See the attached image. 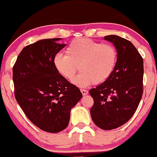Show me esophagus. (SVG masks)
Wrapping results in <instances>:
<instances>
[{
    "instance_id": "esophagus-1",
    "label": "esophagus",
    "mask_w": 157,
    "mask_h": 157,
    "mask_svg": "<svg viewBox=\"0 0 157 157\" xmlns=\"http://www.w3.org/2000/svg\"><path fill=\"white\" fill-rule=\"evenodd\" d=\"M80 91H81V93H82V94L83 95V96H86V95L88 93V91L85 90V89H81Z\"/></svg>"
}]
</instances>
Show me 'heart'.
<instances>
[{"mask_svg":"<svg viewBox=\"0 0 157 157\" xmlns=\"http://www.w3.org/2000/svg\"><path fill=\"white\" fill-rule=\"evenodd\" d=\"M117 61V53L114 46L82 38L69 43L66 55L57 53L53 58V65L57 72L67 80L73 78L79 67L81 72L72 82L79 87H88L108 80Z\"/></svg>","mask_w":157,"mask_h":157,"instance_id":"heart-1","label":"heart"}]
</instances>
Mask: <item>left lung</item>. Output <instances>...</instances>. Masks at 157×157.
Returning <instances> with one entry per match:
<instances>
[{
    "mask_svg": "<svg viewBox=\"0 0 157 157\" xmlns=\"http://www.w3.org/2000/svg\"><path fill=\"white\" fill-rule=\"evenodd\" d=\"M104 40L114 44L117 61L109 78L89 92L94 101L90 109L93 122L109 130L125 124L138 108L143 94L144 61L128 40L114 35Z\"/></svg>",
    "mask_w": 157,
    "mask_h": 157,
    "instance_id": "left-lung-1",
    "label": "left lung"
}]
</instances>
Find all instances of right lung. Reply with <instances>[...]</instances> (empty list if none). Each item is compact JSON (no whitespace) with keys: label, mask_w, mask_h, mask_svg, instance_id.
Masks as SVG:
<instances>
[{"label":"right lung","mask_w":157,"mask_h":157,"mask_svg":"<svg viewBox=\"0 0 157 157\" xmlns=\"http://www.w3.org/2000/svg\"><path fill=\"white\" fill-rule=\"evenodd\" d=\"M43 39L24 48L13 67L15 98L27 118L45 132L68 125L70 112L82 97L80 89L57 72L53 58L66 44Z\"/></svg>","instance_id":"right-lung-1"}]
</instances>
